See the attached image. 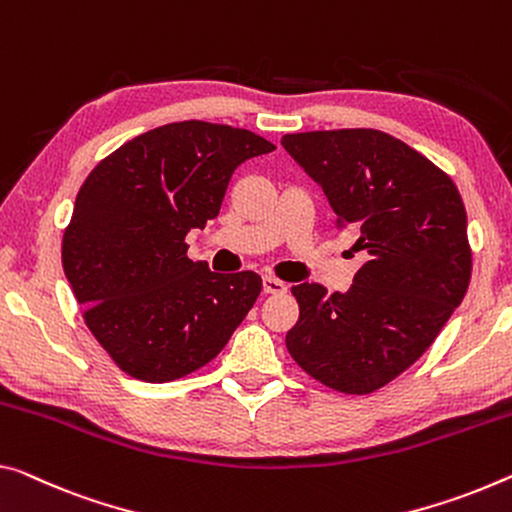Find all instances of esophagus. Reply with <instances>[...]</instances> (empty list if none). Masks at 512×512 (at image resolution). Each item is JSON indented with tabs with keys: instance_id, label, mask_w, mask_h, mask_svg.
I'll return each mask as SVG.
<instances>
[{
	"instance_id": "esophagus-1",
	"label": "esophagus",
	"mask_w": 512,
	"mask_h": 512,
	"mask_svg": "<svg viewBox=\"0 0 512 512\" xmlns=\"http://www.w3.org/2000/svg\"><path fill=\"white\" fill-rule=\"evenodd\" d=\"M286 283L283 281H279V279H274V277H263V290L265 293H270V295H277V293H286Z\"/></svg>"
}]
</instances>
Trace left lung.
<instances>
[{
    "label": "left lung",
    "mask_w": 512,
    "mask_h": 512,
    "mask_svg": "<svg viewBox=\"0 0 512 512\" xmlns=\"http://www.w3.org/2000/svg\"><path fill=\"white\" fill-rule=\"evenodd\" d=\"M281 146L368 254L348 293L293 286L300 320L286 348L327 387L371 393L430 348L467 293L465 203L444 171L387 132H300Z\"/></svg>",
    "instance_id": "left-lung-1"
}]
</instances>
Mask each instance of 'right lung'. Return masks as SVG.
<instances>
[{"label":"right lung","instance_id":"right-lung-1","mask_svg":"<svg viewBox=\"0 0 512 512\" xmlns=\"http://www.w3.org/2000/svg\"><path fill=\"white\" fill-rule=\"evenodd\" d=\"M274 144L206 121L148 130L84 180L61 261L86 327L116 366L171 382L215 359L261 295L256 272L217 274L185 235L222 208L233 171Z\"/></svg>","mask_w":512,"mask_h":512}]
</instances>
